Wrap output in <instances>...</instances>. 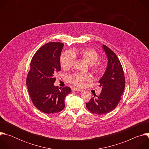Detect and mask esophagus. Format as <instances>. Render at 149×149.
Returning a JSON list of instances; mask_svg holds the SVG:
<instances>
[{"instance_id":"obj_1","label":"esophagus","mask_w":149,"mask_h":149,"mask_svg":"<svg viewBox=\"0 0 149 149\" xmlns=\"http://www.w3.org/2000/svg\"><path fill=\"white\" fill-rule=\"evenodd\" d=\"M71 90H72V91H79V92H81V91H82L81 90L78 89V88H75V87H72V88H71Z\"/></svg>"}]
</instances>
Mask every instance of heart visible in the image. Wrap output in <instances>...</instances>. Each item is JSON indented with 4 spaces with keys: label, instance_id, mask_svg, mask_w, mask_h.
<instances>
[{
    "label": "heart",
    "instance_id": "b5f03b06",
    "mask_svg": "<svg viewBox=\"0 0 149 149\" xmlns=\"http://www.w3.org/2000/svg\"><path fill=\"white\" fill-rule=\"evenodd\" d=\"M79 56L86 61L89 65H93L97 62L99 58L98 53L93 49H81L72 50L71 52L63 53L60 57L61 66L64 70L70 69L74 63V57ZM94 71L98 74H101L104 71V67L101 63L95 65L93 67ZM68 81L77 87H82L86 81H89L90 78L86 75L79 73H74L68 76Z\"/></svg>",
    "mask_w": 149,
    "mask_h": 149
}]
</instances>
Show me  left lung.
<instances>
[{
	"label": "left lung",
	"mask_w": 149,
	"mask_h": 149,
	"mask_svg": "<svg viewBox=\"0 0 149 149\" xmlns=\"http://www.w3.org/2000/svg\"><path fill=\"white\" fill-rule=\"evenodd\" d=\"M108 59L105 72L98 81L101 93L97 97H92L86 104L87 109L93 113L105 114L113 111L119 103L125 88L123 69L119 59L109 48L102 45Z\"/></svg>",
	"instance_id": "obj_1"
}]
</instances>
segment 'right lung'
<instances>
[{
  "mask_svg": "<svg viewBox=\"0 0 149 149\" xmlns=\"http://www.w3.org/2000/svg\"><path fill=\"white\" fill-rule=\"evenodd\" d=\"M64 44L49 42L33 55L26 78L29 94L35 107L47 114H55L65 108V98L71 90L54 86L55 74L61 71L60 56Z\"/></svg>",
  "mask_w": 149,
  "mask_h": 149,
  "instance_id": "add662e5",
  "label": "right lung"
}]
</instances>
